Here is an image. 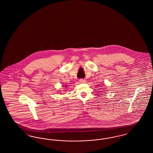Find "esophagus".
<instances>
[{"label":"esophagus","mask_w":153,"mask_h":153,"mask_svg":"<svg viewBox=\"0 0 153 153\" xmlns=\"http://www.w3.org/2000/svg\"><path fill=\"white\" fill-rule=\"evenodd\" d=\"M79 81H80V82H81V83H85V82H86L85 80L82 79H80V80H79Z\"/></svg>","instance_id":"34e87169"}]
</instances>
